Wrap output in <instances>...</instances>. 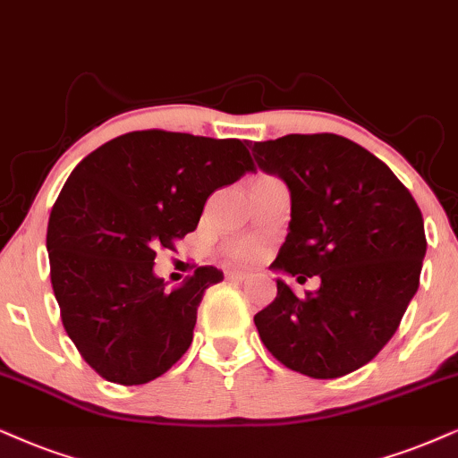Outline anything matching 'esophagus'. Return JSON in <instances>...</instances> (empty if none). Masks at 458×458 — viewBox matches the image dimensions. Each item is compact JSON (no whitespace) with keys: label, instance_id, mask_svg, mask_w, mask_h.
Instances as JSON below:
<instances>
[{"label":"esophagus","instance_id":"34e87169","mask_svg":"<svg viewBox=\"0 0 458 458\" xmlns=\"http://www.w3.org/2000/svg\"><path fill=\"white\" fill-rule=\"evenodd\" d=\"M228 279L230 281H247L249 279V272H245V270H230L228 272Z\"/></svg>","mask_w":458,"mask_h":458}]
</instances>
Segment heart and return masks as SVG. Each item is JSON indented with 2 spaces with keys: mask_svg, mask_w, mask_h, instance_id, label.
Returning a JSON list of instances; mask_svg holds the SVG:
<instances>
[{
  "mask_svg": "<svg viewBox=\"0 0 458 458\" xmlns=\"http://www.w3.org/2000/svg\"><path fill=\"white\" fill-rule=\"evenodd\" d=\"M259 256V247L256 242H236V245L230 249V258H234L236 262H253Z\"/></svg>",
  "mask_w": 458,
  "mask_h": 458,
  "instance_id": "1",
  "label": "heart"
}]
</instances>
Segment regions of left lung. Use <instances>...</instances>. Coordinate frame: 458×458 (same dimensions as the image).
Listing matches in <instances>:
<instances>
[{
  "mask_svg": "<svg viewBox=\"0 0 458 458\" xmlns=\"http://www.w3.org/2000/svg\"><path fill=\"white\" fill-rule=\"evenodd\" d=\"M251 152L292 199L270 270L321 281L298 298L276 276V298L253 317L259 338L310 378L355 372L393 338L419 289L427 251L419 205L383 160L332 132L258 141Z\"/></svg>",
  "mask_w": 458,
  "mask_h": 458,
  "instance_id": "1",
  "label": "left lung"
}]
</instances>
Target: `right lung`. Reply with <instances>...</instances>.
<instances>
[{"mask_svg": "<svg viewBox=\"0 0 458 458\" xmlns=\"http://www.w3.org/2000/svg\"><path fill=\"white\" fill-rule=\"evenodd\" d=\"M249 171L239 139L166 131L115 137L72 171L48 219L50 281L67 335L109 383L146 385L190 349L224 272L199 266L166 289L156 249L192 233L207 199Z\"/></svg>", "mask_w": 458, "mask_h": 458, "instance_id": "obj_1", "label": "right lung"}]
</instances>
